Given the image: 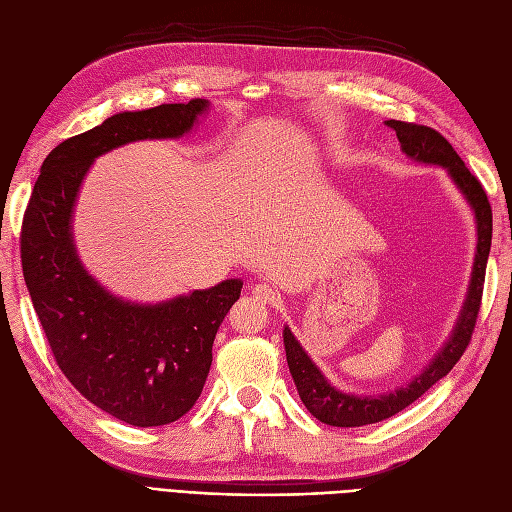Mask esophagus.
Returning <instances> with one entry per match:
<instances>
[{
    "instance_id": "1",
    "label": "esophagus",
    "mask_w": 512,
    "mask_h": 512,
    "mask_svg": "<svg viewBox=\"0 0 512 512\" xmlns=\"http://www.w3.org/2000/svg\"><path fill=\"white\" fill-rule=\"evenodd\" d=\"M252 294L256 297V301L265 303V305H273L275 301H280V294H277L269 284H256L252 288Z\"/></svg>"
}]
</instances>
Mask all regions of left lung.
Instances as JSON below:
<instances>
[{
  "instance_id": "left-lung-1",
  "label": "left lung",
  "mask_w": 512,
  "mask_h": 512,
  "mask_svg": "<svg viewBox=\"0 0 512 512\" xmlns=\"http://www.w3.org/2000/svg\"><path fill=\"white\" fill-rule=\"evenodd\" d=\"M386 126H391L395 130L401 151L406 153L408 160L416 164L444 168L448 179L455 183V188L472 209L476 224L474 265L466 299H463L451 335H448L442 348L436 352V356H433L421 374H416L408 384L397 386L395 391H386L378 395H356L337 389L312 361V356L305 352V348L299 344V339L292 335L290 327H284L286 361L290 367V376L294 384H297L299 397L305 408L312 412L318 421L333 427H363L371 423H380L384 418H391L397 412L408 408L412 401H416L425 391H429L433 384L442 380L448 371L455 367V363L461 359L463 350L470 344L480 309V297H483L485 269L491 250L493 228L491 207L483 185H480V181L470 173L468 166L457 156L453 145L448 143L440 132L427 126H416V123L395 119L386 121Z\"/></svg>"
}]
</instances>
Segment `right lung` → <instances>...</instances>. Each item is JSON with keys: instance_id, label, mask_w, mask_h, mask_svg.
I'll return each instance as SVG.
<instances>
[{"instance_id": "right-lung-1", "label": "right lung", "mask_w": 512, "mask_h": 512, "mask_svg": "<svg viewBox=\"0 0 512 512\" xmlns=\"http://www.w3.org/2000/svg\"><path fill=\"white\" fill-rule=\"evenodd\" d=\"M209 100L121 111L57 145L42 162L23 218L25 284L55 361L91 404L134 427L168 425L203 393L213 339L241 297L224 280L158 303L106 290L76 252L74 207L91 164L136 141L190 134Z\"/></svg>"}]
</instances>
